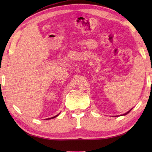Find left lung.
Here are the masks:
<instances>
[{"instance_id": "left-lung-1", "label": "left lung", "mask_w": 152, "mask_h": 152, "mask_svg": "<svg viewBox=\"0 0 152 152\" xmlns=\"http://www.w3.org/2000/svg\"><path fill=\"white\" fill-rule=\"evenodd\" d=\"M132 109H133V108H131V110H129L127 112H126V113H125V114H122V115H127V114H129V113L130 112H131V110ZM116 116H118V115H116Z\"/></svg>"}]
</instances>
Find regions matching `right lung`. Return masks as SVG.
Returning a JSON list of instances; mask_svg holds the SVG:
<instances>
[{
	"label": "right lung",
	"instance_id": "1",
	"mask_svg": "<svg viewBox=\"0 0 152 152\" xmlns=\"http://www.w3.org/2000/svg\"><path fill=\"white\" fill-rule=\"evenodd\" d=\"M60 114V113H59V114H57V115H55L54 116V117H52V118H48V119H53V118H56L57 117V116H58V115H59Z\"/></svg>",
	"mask_w": 152,
	"mask_h": 152
}]
</instances>
